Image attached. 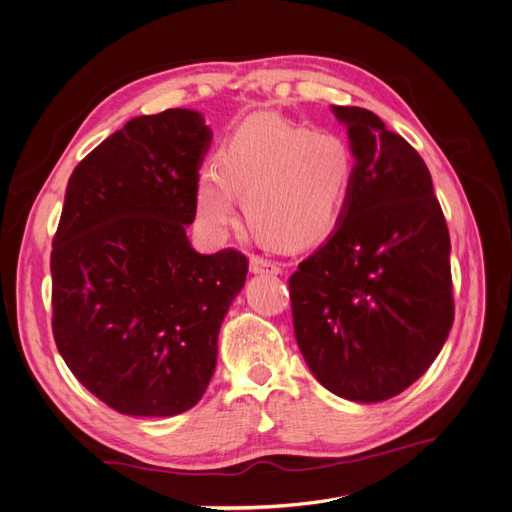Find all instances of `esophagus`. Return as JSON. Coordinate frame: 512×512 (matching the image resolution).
<instances>
[{
  "mask_svg": "<svg viewBox=\"0 0 512 512\" xmlns=\"http://www.w3.org/2000/svg\"><path fill=\"white\" fill-rule=\"evenodd\" d=\"M250 271L252 273H271V275H277L282 273V265L280 262H275L271 258H265V256H252L250 258Z\"/></svg>",
  "mask_w": 512,
  "mask_h": 512,
  "instance_id": "1",
  "label": "esophagus"
}]
</instances>
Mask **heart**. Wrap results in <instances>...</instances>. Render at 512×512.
<instances>
[{
  "instance_id": "1",
  "label": "heart",
  "mask_w": 512,
  "mask_h": 512,
  "mask_svg": "<svg viewBox=\"0 0 512 512\" xmlns=\"http://www.w3.org/2000/svg\"><path fill=\"white\" fill-rule=\"evenodd\" d=\"M354 153L342 136L312 132L277 115L243 121L198 177V211L213 230L237 220V194L258 235L305 247L327 237L348 205Z\"/></svg>"
}]
</instances>
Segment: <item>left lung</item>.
Returning <instances> with one entry per match:
<instances>
[{
  "instance_id": "1",
  "label": "left lung",
  "mask_w": 512,
  "mask_h": 512,
  "mask_svg": "<svg viewBox=\"0 0 512 512\" xmlns=\"http://www.w3.org/2000/svg\"><path fill=\"white\" fill-rule=\"evenodd\" d=\"M333 113L354 181L333 235L288 280L294 337L324 389L374 404L421 378L453 327L451 237L406 138L367 108Z\"/></svg>"
}]
</instances>
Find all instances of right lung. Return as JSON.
<instances>
[{
	"label": "right lung",
	"instance_id": "1",
	"mask_svg": "<svg viewBox=\"0 0 512 512\" xmlns=\"http://www.w3.org/2000/svg\"><path fill=\"white\" fill-rule=\"evenodd\" d=\"M211 143L188 108L130 119L68 179L53 237V337L89 393L130 416L194 408L247 258L198 254V168Z\"/></svg>",
	"mask_w": 512,
	"mask_h": 512
}]
</instances>
